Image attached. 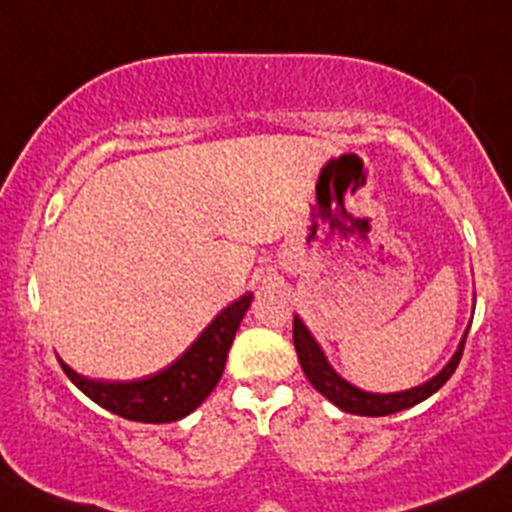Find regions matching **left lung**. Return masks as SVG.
<instances>
[{
	"label": "left lung",
	"mask_w": 512,
	"mask_h": 512,
	"mask_svg": "<svg viewBox=\"0 0 512 512\" xmlns=\"http://www.w3.org/2000/svg\"><path fill=\"white\" fill-rule=\"evenodd\" d=\"M476 303V299H474ZM466 333L469 328L464 330L462 340H459L457 352H454L452 359L440 369L432 379L423 381L420 386H411L406 391H393V393H372V391H364L359 386L350 384L347 379L335 372L333 364L328 362L325 357L323 347L318 345V340L313 338L311 330L306 328V323L299 316H294V347H296V355H299L301 369L306 374V379L311 381L313 389L318 393H323L330 403L340 408L345 413H355V415H369V418H376V415H391L398 411H406V408L418 406L420 401L430 398L432 393L440 391L442 386L447 384L449 376L454 374L457 369L459 359H462V350H464V342H466Z\"/></svg>",
	"instance_id": "8db88e82"
}]
</instances>
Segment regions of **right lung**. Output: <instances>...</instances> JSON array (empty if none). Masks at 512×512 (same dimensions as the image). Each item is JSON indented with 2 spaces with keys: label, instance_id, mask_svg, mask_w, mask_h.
Returning a JSON list of instances; mask_svg holds the SVG:
<instances>
[{
  "label": "right lung",
  "instance_id": "right-lung-1",
  "mask_svg": "<svg viewBox=\"0 0 512 512\" xmlns=\"http://www.w3.org/2000/svg\"><path fill=\"white\" fill-rule=\"evenodd\" d=\"M250 303L252 294L247 291L238 301L223 308L170 367L143 379H89L67 367L60 357L58 362L67 379L106 411L136 423H174L194 413L216 389L226 369L228 350Z\"/></svg>",
  "mask_w": 512,
  "mask_h": 512
}]
</instances>
